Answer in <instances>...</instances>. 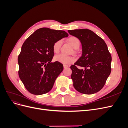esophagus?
<instances>
[{
    "label": "esophagus",
    "instance_id": "esophagus-1",
    "mask_svg": "<svg viewBox=\"0 0 128 128\" xmlns=\"http://www.w3.org/2000/svg\"><path fill=\"white\" fill-rule=\"evenodd\" d=\"M68 67V66L67 64H64V68H67Z\"/></svg>",
    "mask_w": 128,
    "mask_h": 128
}]
</instances>
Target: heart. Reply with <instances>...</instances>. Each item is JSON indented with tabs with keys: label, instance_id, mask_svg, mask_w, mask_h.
I'll return each instance as SVG.
<instances>
[{
	"label": "heart",
	"instance_id": "b5f03b06",
	"mask_svg": "<svg viewBox=\"0 0 128 128\" xmlns=\"http://www.w3.org/2000/svg\"><path fill=\"white\" fill-rule=\"evenodd\" d=\"M68 42L70 45L74 49L78 48L80 46V40L78 38L75 36H72L69 37L68 39ZM62 44V40H59L54 43L53 45V52L57 53L59 52L60 47ZM54 60L56 61L59 62L63 64H70L75 61V58L70 56H65L62 54L57 55L54 57Z\"/></svg>",
	"mask_w": 128,
	"mask_h": 128
}]
</instances>
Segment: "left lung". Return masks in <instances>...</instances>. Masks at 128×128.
Listing matches in <instances>:
<instances>
[{
  "label": "left lung",
  "instance_id": "1",
  "mask_svg": "<svg viewBox=\"0 0 128 128\" xmlns=\"http://www.w3.org/2000/svg\"><path fill=\"white\" fill-rule=\"evenodd\" d=\"M70 34L80 40L82 54L70 68L73 86L80 93L92 94L104 87L111 72L112 56L106 42L87 29L68 30ZM76 65L84 68L80 70Z\"/></svg>",
  "mask_w": 128,
  "mask_h": 128
}]
</instances>
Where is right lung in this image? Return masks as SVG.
<instances>
[{
  "instance_id": "obj_1",
  "label": "right lung",
  "mask_w": 128,
  "mask_h": 128,
  "mask_svg": "<svg viewBox=\"0 0 128 128\" xmlns=\"http://www.w3.org/2000/svg\"><path fill=\"white\" fill-rule=\"evenodd\" d=\"M68 34L63 30L42 28L36 30L23 44L18 56V76L26 89L35 95L51 90L64 66L52 62L53 45Z\"/></svg>"
}]
</instances>
